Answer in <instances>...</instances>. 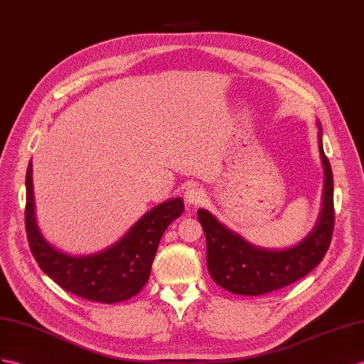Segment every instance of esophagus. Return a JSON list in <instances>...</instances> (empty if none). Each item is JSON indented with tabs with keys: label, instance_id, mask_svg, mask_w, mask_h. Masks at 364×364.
Here are the masks:
<instances>
[{
	"label": "esophagus",
	"instance_id": "34e87169",
	"mask_svg": "<svg viewBox=\"0 0 364 364\" xmlns=\"http://www.w3.org/2000/svg\"><path fill=\"white\" fill-rule=\"evenodd\" d=\"M184 201L188 206L191 208H197L200 204H203L206 201V192H204L201 188H197V186H193V188H189L184 193Z\"/></svg>",
	"mask_w": 364,
	"mask_h": 364
}]
</instances>
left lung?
Here are the masks:
<instances>
[{"label": "left lung", "mask_w": 364, "mask_h": 364, "mask_svg": "<svg viewBox=\"0 0 364 364\" xmlns=\"http://www.w3.org/2000/svg\"><path fill=\"white\" fill-rule=\"evenodd\" d=\"M318 146L324 167L323 209L315 229L301 243L283 250H269L247 243L212 215L198 209V220L206 235L208 269L213 282L238 295H263L278 291L306 277L328 252L333 225V176L324 155L321 127Z\"/></svg>", "instance_id": "obj_1"}]
</instances>
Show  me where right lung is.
<instances>
[{"mask_svg":"<svg viewBox=\"0 0 364 364\" xmlns=\"http://www.w3.org/2000/svg\"><path fill=\"white\" fill-rule=\"evenodd\" d=\"M184 210L181 198L158 204L121 238L102 252L72 257L44 240L36 225L32 161L26 173V232L32 255L41 271L64 291L98 303H119L136 295L152 271L158 245L167 226Z\"/></svg>","mask_w":364,"mask_h":364,"instance_id":"add662e5","label":"right lung"}]
</instances>
